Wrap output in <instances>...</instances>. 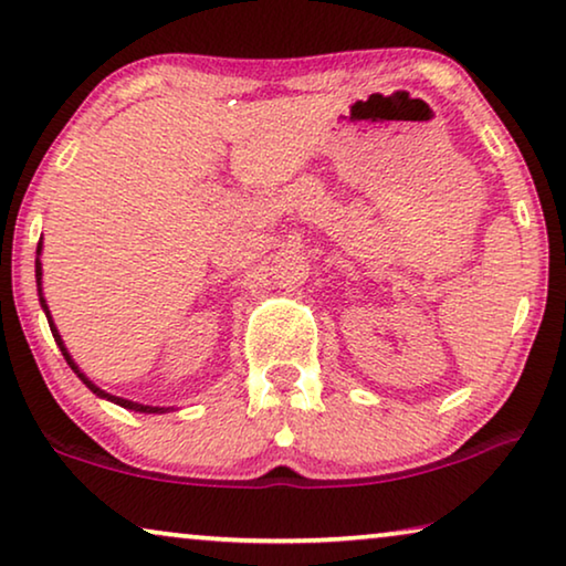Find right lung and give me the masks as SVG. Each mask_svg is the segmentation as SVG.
Instances as JSON below:
<instances>
[{"mask_svg":"<svg viewBox=\"0 0 566 566\" xmlns=\"http://www.w3.org/2000/svg\"><path fill=\"white\" fill-rule=\"evenodd\" d=\"M40 250H43V242L38 244V255H40ZM35 281H38V293H40V306H43V311H45V316H48V324H51V332H53V339H55V344H59L61 347V352H63V357H65V363L71 365V370L78 375L81 380H84V385L88 390H94L96 396L99 398H106V400H112V403H117V406H122V408H129V411H140V413H166L168 408H158V406H143V403H135V400H127V398H117V396H109V392H104L102 388H96V385L86 378L84 373L78 370V365L73 363L71 359V355H69V349H65V344H63V339H61V334H59V329H55V324H53V318H51V311H48V303H45V298H43V265H40V258H35Z\"/></svg>","mask_w":566,"mask_h":566,"instance_id":"right-lung-1","label":"right lung"}]
</instances>
